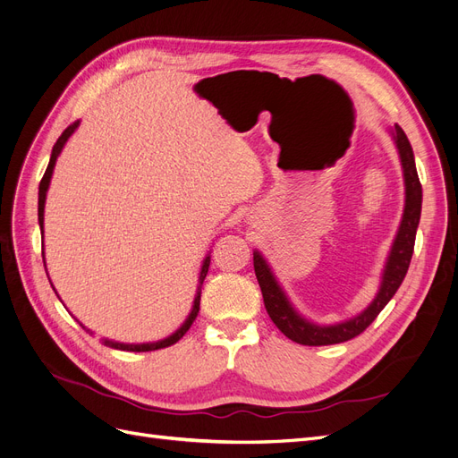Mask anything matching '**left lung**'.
<instances>
[{"label": "left lung", "mask_w": 458, "mask_h": 458, "mask_svg": "<svg viewBox=\"0 0 458 458\" xmlns=\"http://www.w3.org/2000/svg\"><path fill=\"white\" fill-rule=\"evenodd\" d=\"M394 143L397 147V155L401 160V168H403V182H405V208L403 217L397 229L394 244L387 254L386 266L382 271L380 288L374 300L361 311L353 315L352 318H345L336 325H317L310 318L298 313L288 300L283 286L276 281L275 273L271 271L269 263L266 261L258 250H254V271L258 276V283L263 294V303L271 317L275 327L279 328L286 338H290L301 345H330L348 342L361 332L378 317V313L386 308V303L394 298L397 288L403 283L409 263L414 250V237H417L420 210H422V185L419 182L417 164H414L412 147L407 140L405 131L401 130L397 123L390 130Z\"/></svg>", "instance_id": "obj_1"}]
</instances>
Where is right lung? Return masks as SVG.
Listing matches in <instances>:
<instances>
[{
    "label": "right lung",
    "mask_w": 458,
    "mask_h": 458,
    "mask_svg": "<svg viewBox=\"0 0 458 458\" xmlns=\"http://www.w3.org/2000/svg\"><path fill=\"white\" fill-rule=\"evenodd\" d=\"M80 126V122H74L68 126L63 135L57 140V143L53 145V150H51V158H49V164H47V170L44 174V177H41V183H39V192H38V221H39V231L41 234H44V208H46V197H47V189H49V183H51V175H53V170H55V164H57V158L61 155V150L64 148L68 137H71ZM41 256H44V252H41ZM208 267H210V254H208L202 261V267H200V276H199V286H197V294H195V301H192V308H191V313L189 317L185 318V323L179 327L174 335H170L168 338L164 340H158V342H147V344H123V342H114V340H108V338H103V344L108 345V348H114V350H122V352H155V350H162V348H168V345L175 344L177 340H182L185 336V332L191 328L192 321H195L197 315H199V310H200V290H202V283L206 279V273H208ZM53 286V284H51ZM55 290V288H53ZM59 296V294H57ZM81 328H86L84 325L80 323ZM89 335H93V332L89 328H86Z\"/></svg>",
    "instance_id": "obj_1"
}]
</instances>
